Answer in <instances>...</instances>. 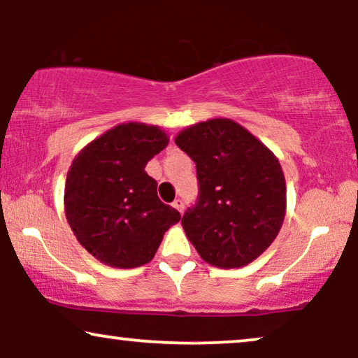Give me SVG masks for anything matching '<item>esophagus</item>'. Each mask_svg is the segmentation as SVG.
I'll use <instances>...</instances> for the list:
<instances>
[{"label": "esophagus", "instance_id": "34e87169", "mask_svg": "<svg viewBox=\"0 0 358 358\" xmlns=\"http://www.w3.org/2000/svg\"><path fill=\"white\" fill-rule=\"evenodd\" d=\"M173 207H174L176 210H178L179 213H182V212H184V202H182V200H180V199L174 200V202H173Z\"/></svg>", "mask_w": 358, "mask_h": 358}]
</instances>
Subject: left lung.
Listing matches in <instances>:
<instances>
[{"mask_svg":"<svg viewBox=\"0 0 358 358\" xmlns=\"http://www.w3.org/2000/svg\"><path fill=\"white\" fill-rule=\"evenodd\" d=\"M174 141L197 168L199 200L180 222L189 241L210 266H248L273 243L285 218L277 156L231 119L199 122Z\"/></svg>","mask_w":358,"mask_h":358,"instance_id":"obj_1","label":"left lung"}]
</instances>
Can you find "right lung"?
Masks as SVG:
<instances>
[{
	"instance_id": "add662e5",
	"label": "right lung",
	"mask_w": 358,
	"mask_h": 358,
	"mask_svg": "<svg viewBox=\"0 0 358 358\" xmlns=\"http://www.w3.org/2000/svg\"><path fill=\"white\" fill-rule=\"evenodd\" d=\"M169 143L156 125L127 122L107 130L75 156L65 184L71 231L106 266L134 268L155 257L164 233L180 220L161 202L148 161Z\"/></svg>"
}]
</instances>
